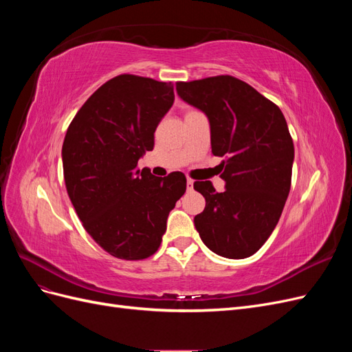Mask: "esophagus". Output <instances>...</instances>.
<instances>
[{
  "mask_svg": "<svg viewBox=\"0 0 352 352\" xmlns=\"http://www.w3.org/2000/svg\"><path fill=\"white\" fill-rule=\"evenodd\" d=\"M186 189L188 190H192L194 189V180L192 179H188L186 180Z\"/></svg>",
  "mask_w": 352,
  "mask_h": 352,
  "instance_id": "esophagus-1",
  "label": "esophagus"
}]
</instances>
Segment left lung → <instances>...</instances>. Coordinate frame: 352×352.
<instances>
[{
  "instance_id": "1",
  "label": "left lung",
  "mask_w": 352,
  "mask_h": 352,
  "mask_svg": "<svg viewBox=\"0 0 352 352\" xmlns=\"http://www.w3.org/2000/svg\"><path fill=\"white\" fill-rule=\"evenodd\" d=\"M179 97L210 120L211 151L226 190L195 182L206 208L194 223L207 247L226 258L257 252L280 219L291 189L294 141L280 109L251 85L229 74L176 82Z\"/></svg>"
}]
</instances>
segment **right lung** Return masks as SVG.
I'll use <instances>...</instances> for the list:
<instances>
[{
	"mask_svg": "<svg viewBox=\"0 0 352 352\" xmlns=\"http://www.w3.org/2000/svg\"><path fill=\"white\" fill-rule=\"evenodd\" d=\"M173 101L170 82L124 73L101 85L69 124L61 151L69 198L85 230L116 258L151 257L186 190L182 172L157 177L138 167Z\"/></svg>",
	"mask_w": 352,
	"mask_h": 352,
	"instance_id": "add662e5",
	"label": "right lung"
}]
</instances>
